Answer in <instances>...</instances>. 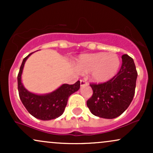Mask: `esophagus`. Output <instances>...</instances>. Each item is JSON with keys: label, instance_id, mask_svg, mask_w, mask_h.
<instances>
[{"label": "esophagus", "instance_id": "esophagus-1", "mask_svg": "<svg viewBox=\"0 0 153 153\" xmlns=\"http://www.w3.org/2000/svg\"><path fill=\"white\" fill-rule=\"evenodd\" d=\"M88 85V82L85 79H82V80H80V86H83V85Z\"/></svg>", "mask_w": 153, "mask_h": 153}]
</instances>
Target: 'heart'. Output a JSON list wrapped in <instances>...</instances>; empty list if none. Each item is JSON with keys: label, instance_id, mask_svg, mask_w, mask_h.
Returning a JSON list of instances; mask_svg holds the SVG:
<instances>
[{"label": "heart", "instance_id": "obj_1", "mask_svg": "<svg viewBox=\"0 0 153 153\" xmlns=\"http://www.w3.org/2000/svg\"><path fill=\"white\" fill-rule=\"evenodd\" d=\"M120 59L114 53H98L82 54L76 63L77 69L81 73H91V79L96 82H104L117 74Z\"/></svg>", "mask_w": 153, "mask_h": 153}]
</instances>
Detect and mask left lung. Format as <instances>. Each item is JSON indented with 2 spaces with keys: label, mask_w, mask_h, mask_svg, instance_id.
<instances>
[{
  "label": "left lung",
  "mask_w": 153,
  "mask_h": 153,
  "mask_svg": "<svg viewBox=\"0 0 153 153\" xmlns=\"http://www.w3.org/2000/svg\"><path fill=\"white\" fill-rule=\"evenodd\" d=\"M119 73L110 80L90 84L93 95L87 106L93 114L104 119H114L129 107L134 95L137 72L134 60L128 54L122 56Z\"/></svg>",
  "instance_id": "8db88e82"
}]
</instances>
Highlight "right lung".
Masks as SVG:
<instances>
[{
	"label": "right lung",
	"instance_id": "obj_1",
	"mask_svg": "<svg viewBox=\"0 0 153 153\" xmlns=\"http://www.w3.org/2000/svg\"><path fill=\"white\" fill-rule=\"evenodd\" d=\"M32 53L23 59L19 70L17 77L19 97L26 110L35 118L43 121L54 119L63 114L70 96L79 90L80 81L78 80L73 85L62 84L50 94L40 95L29 92L23 85L22 75L26 59Z\"/></svg>",
	"mask_w": 153,
	"mask_h": 153
}]
</instances>
